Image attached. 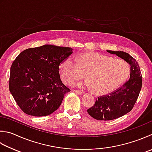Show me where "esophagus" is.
Masks as SVG:
<instances>
[{
    "mask_svg": "<svg viewBox=\"0 0 152 152\" xmlns=\"http://www.w3.org/2000/svg\"><path fill=\"white\" fill-rule=\"evenodd\" d=\"M74 92H75L76 93L79 94H83L84 93L83 91H79V90H75V91H74Z\"/></svg>",
    "mask_w": 152,
    "mask_h": 152,
    "instance_id": "obj_1",
    "label": "esophagus"
}]
</instances>
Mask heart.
Instances as JSON below:
<instances>
[{
  "label": "heart",
  "mask_w": 152,
  "mask_h": 152,
  "mask_svg": "<svg viewBox=\"0 0 152 152\" xmlns=\"http://www.w3.org/2000/svg\"><path fill=\"white\" fill-rule=\"evenodd\" d=\"M69 56L59 65V72L65 83H71L83 77L80 68L87 71V80L80 86L92 88L97 95L108 94L119 87L128 77L130 67L122 60H115L95 51L85 53L79 57Z\"/></svg>",
  "instance_id": "1"
}]
</instances>
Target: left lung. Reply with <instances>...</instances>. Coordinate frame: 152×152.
<instances>
[{"label": "left lung", "mask_w": 152, "mask_h": 152, "mask_svg": "<svg viewBox=\"0 0 152 152\" xmlns=\"http://www.w3.org/2000/svg\"><path fill=\"white\" fill-rule=\"evenodd\" d=\"M107 51L124 59L130 65V75L129 80L121 87L107 95L98 97L94 104L87 110L91 116L99 121H111L129 113L138 99L142 84V73L135 59L124 51Z\"/></svg>", "instance_id": "obj_1"}]
</instances>
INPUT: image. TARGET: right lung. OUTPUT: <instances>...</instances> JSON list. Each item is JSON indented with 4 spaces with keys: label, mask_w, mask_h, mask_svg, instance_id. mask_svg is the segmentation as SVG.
<instances>
[{
    "label": "right lung",
    "mask_w": 152,
    "mask_h": 152,
    "mask_svg": "<svg viewBox=\"0 0 152 152\" xmlns=\"http://www.w3.org/2000/svg\"><path fill=\"white\" fill-rule=\"evenodd\" d=\"M72 50L45 44L24 50L13 61L9 90L24 113L45 116L58 109L70 91L60 79L59 65Z\"/></svg>",
    "instance_id": "1"
}]
</instances>
